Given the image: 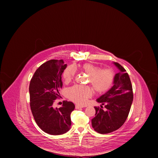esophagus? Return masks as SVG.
Listing matches in <instances>:
<instances>
[{"label": "esophagus", "mask_w": 158, "mask_h": 158, "mask_svg": "<svg viewBox=\"0 0 158 158\" xmlns=\"http://www.w3.org/2000/svg\"><path fill=\"white\" fill-rule=\"evenodd\" d=\"M82 107H84V106H79V105H76V110H79V109H81Z\"/></svg>", "instance_id": "1"}]
</instances>
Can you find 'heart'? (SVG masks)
<instances>
[{
    "label": "heart",
    "instance_id": "obj_1",
    "mask_svg": "<svg viewBox=\"0 0 158 158\" xmlns=\"http://www.w3.org/2000/svg\"><path fill=\"white\" fill-rule=\"evenodd\" d=\"M75 68L76 66L70 65L64 70L63 76L66 82H69L73 79L76 73ZM79 68L88 75V82L97 92H105L111 87L114 79V73L112 70L110 69L100 70L98 66L88 63L81 64ZM92 95V89L88 86L76 85L67 91V95L70 100L81 105L86 104L88 98Z\"/></svg>",
    "mask_w": 158,
    "mask_h": 158
}]
</instances>
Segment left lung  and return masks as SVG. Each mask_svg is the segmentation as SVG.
<instances>
[{
    "label": "left lung",
    "mask_w": 158,
    "mask_h": 158,
    "mask_svg": "<svg viewBox=\"0 0 158 158\" xmlns=\"http://www.w3.org/2000/svg\"><path fill=\"white\" fill-rule=\"evenodd\" d=\"M119 72L114 75L113 86L97 99L101 108L95 107V117L92 119L94 130L100 134H107L119 129L126 122L133 101V93L129 76L119 63H113ZM105 105L106 110L102 109Z\"/></svg>",
    "instance_id": "left-lung-1"
}]
</instances>
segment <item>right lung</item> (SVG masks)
Wrapping results in <instances>:
<instances>
[{
  "label": "right lung",
  "instance_id": "obj_1",
  "mask_svg": "<svg viewBox=\"0 0 158 158\" xmlns=\"http://www.w3.org/2000/svg\"><path fill=\"white\" fill-rule=\"evenodd\" d=\"M66 66L63 60H49L36 70L30 82L32 115L39 127L49 135H63L70 129V114L75 108L74 104L64 101L60 108L52 106L55 99L60 97L61 75Z\"/></svg>",
  "mask_w": 158,
  "mask_h": 158
}]
</instances>
